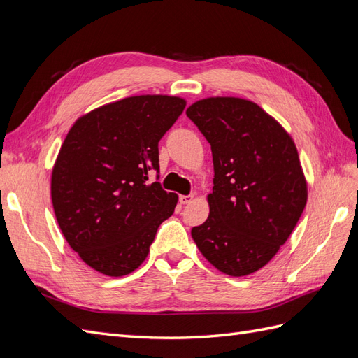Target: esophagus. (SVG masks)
I'll list each match as a JSON object with an SVG mask.
<instances>
[{
	"label": "esophagus",
	"mask_w": 358,
	"mask_h": 358,
	"mask_svg": "<svg viewBox=\"0 0 358 358\" xmlns=\"http://www.w3.org/2000/svg\"><path fill=\"white\" fill-rule=\"evenodd\" d=\"M194 200V196L192 194H189V196H179V203L180 204H188Z\"/></svg>",
	"instance_id": "obj_1"
}]
</instances>
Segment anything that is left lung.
I'll use <instances>...</instances> for the list:
<instances>
[{
	"mask_svg": "<svg viewBox=\"0 0 358 358\" xmlns=\"http://www.w3.org/2000/svg\"><path fill=\"white\" fill-rule=\"evenodd\" d=\"M210 143L209 216L191 236L208 262L230 276L264 267L294 230L308 201L294 140L258 104L210 96L187 109Z\"/></svg>",
	"mask_w": 358,
	"mask_h": 358,
	"instance_id": "8db88e82",
	"label": "left lung"
}]
</instances>
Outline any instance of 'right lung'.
<instances>
[{
  "mask_svg": "<svg viewBox=\"0 0 358 358\" xmlns=\"http://www.w3.org/2000/svg\"><path fill=\"white\" fill-rule=\"evenodd\" d=\"M185 106L180 96L134 95L70 128L52 170V204L67 243L96 272H134L175 212L176 194L148 176L159 170L158 142Z\"/></svg>",
  "mask_w": 358,
  "mask_h": 358,
  "instance_id": "add662e5",
  "label": "right lung"
}]
</instances>
